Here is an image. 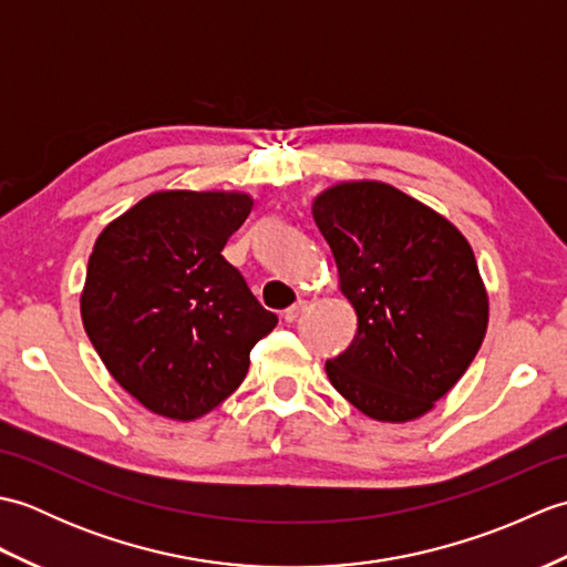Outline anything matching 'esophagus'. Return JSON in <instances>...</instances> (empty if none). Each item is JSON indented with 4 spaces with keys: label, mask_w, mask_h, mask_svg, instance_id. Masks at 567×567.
<instances>
[{
    "label": "esophagus",
    "mask_w": 567,
    "mask_h": 567,
    "mask_svg": "<svg viewBox=\"0 0 567 567\" xmlns=\"http://www.w3.org/2000/svg\"><path fill=\"white\" fill-rule=\"evenodd\" d=\"M305 311H307V302H305V299H299V302L297 305H292L290 309H285V321L287 323H295L299 317H302L305 315Z\"/></svg>",
    "instance_id": "34e87169"
}]
</instances>
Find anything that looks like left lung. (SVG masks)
Returning a JSON list of instances; mask_svg holds the SVG:
<instances>
[{
    "mask_svg": "<svg viewBox=\"0 0 567 567\" xmlns=\"http://www.w3.org/2000/svg\"><path fill=\"white\" fill-rule=\"evenodd\" d=\"M358 315V333L327 375L378 421L424 416L483 346L489 302L475 252L426 204L378 179L339 183L311 204Z\"/></svg>",
    "mask_w": 567,
    "mask_h": 567,
    "instance_id": "obj_1",
    "label": "left lung"
}]
</instances>
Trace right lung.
<instances>
[{
  "label": "right lung",
  "instance_id": "obj_1",
  "mask_svg": "<svg viewBox=\"0 0 567 567\" xmlns=\"http://www.w3.org/2000/svg\"><path fill=\"white\" fill-rule=\"evenodd\" d=\"M246 192L165 189L106 224L87 262L82 323L112 378L153 414L199 419L238 390L277 317L221 250Z\"/></svg>",
  "mask_w": 567,
  "mask_h": 567
}]
</instances>
